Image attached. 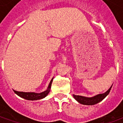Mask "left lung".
Listing matches in <instances>:
<instances>
[{"instance_id":"8db88e82","label":"left lung","mask_w":123,"mask_h":123,"mask_svg":"<svg viewBox=\"0 0 123 123\" xmlns=\"http://www.w3.org/2000/svg\"><path fill=\"white\" fill-rule=\"evenodd\" d=\"M111 87H112V86H111ZM111 87L105 93H101V94H98L93 98H86V97H83V96H80V95H73V97L76 100L78 101L81 104L87 105H95L96 103L100 102L101 101L103 100V99L108 95L109 93L110 92Z\"/></svg>"}]
</instances>
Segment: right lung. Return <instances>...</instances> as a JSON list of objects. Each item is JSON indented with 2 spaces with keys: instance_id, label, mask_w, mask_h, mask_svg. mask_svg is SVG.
<instances>
[{
  "instance_id": "add662e5",
  "label": "right lung",
  "mask_w": 123,
  "mask_h": 123,
  "mask_svg": "<svg viewBox=\"0 0 123 123\" xmlns=\"http://www.w3.org/2000/svg\"><path fill=\"white\" fill-rule=\"evenodd\" d=\"M53 78L51 80V82L49 83V85L47 88V90L43 92L39 93H37L34 92H17V91L14 90L18 95H19L20 97L22 98H24L25 99H28V100H37V99H43L45 97H46L47 95H48V93H49L50 89H51V84L53 82Z\"/></svg>"
}]
</instances>
